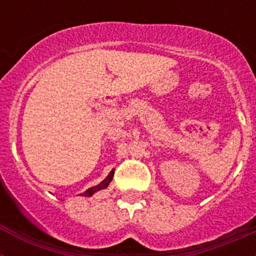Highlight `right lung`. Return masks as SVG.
<instances>
[{
	"label": "right lung",
	"mask_w": 256,
	"mask_h": 256,
	"mask_svg": "<svg viewBox=\"0 0 256 256\" xmlns=\"http://www.w3.org/2000/svg\"><path fill=\"white\" fill-rule=\"evenodd\" d=\"M112 177H114V169H112V170L110 172V173H108V176L105 178V180H102V182L98 183L97 186H94V187H91V188L86 190V191L83 192V194H80V196H84V198H91V196L94 195V194H96L97 191H100V190L108 188V184H110V182H112Z\"/></svg>",
	"instance_id": "right-lung-1"
}]
</instances>
